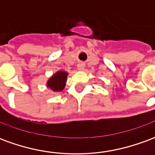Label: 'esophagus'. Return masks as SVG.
<instances>
[{
  "label": "esophagus",
  "mask_w": 155,
  "mask_h": 155,
  "mask_svg": "<svg viewBox=\"0 0 155 155\" xmlns=\"http://www.w3.org/2000/svg\"><path fill=\"white\" fill-rule=\"evenodd\" d=\"M84 69V63H79V64H77V70L78 71H83Z\"/></svg>",
  "instance_id": "esophagus-1"
}]
</instances>
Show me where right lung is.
Listing matches in <instances>:
<instances>
[{
	"mask_svg": "<svg viewBox=\"0 0 155 155\" xmlns=\"http://www.w3.org/2000/svg\"><path fill=\"white\" fill-rule=\"evenodd\" d=\"M68 72L64 71H58L48 79L46 87L54 92H61L64 90L66 84Z\"/></svg>",
	"mask_w": 155,
	"mask_h": 155,
	"instance_id": "obj_1",
	"label": "right lung"
}]
</instances>
